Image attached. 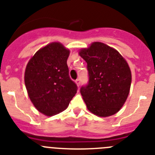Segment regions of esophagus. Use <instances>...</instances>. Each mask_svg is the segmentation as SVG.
I'll use <instances>...</instances> for the list:
<instances>
[{"label":"esophagus","mask_w":155,"mask_h":155,"mask_svg":"<svg viewBox=\"0 0 155 155\" xmlns=\"http://www.w3.org/2000/svg\"><path fill=\"white\" fill-rule=\"evenodd\" d=\"M80 83H81V81H80V79H77L76 80V83L77 84L78 87H79V85H80Z\"/></svg>","instance_id":"esophagus-1"}]
</instances>
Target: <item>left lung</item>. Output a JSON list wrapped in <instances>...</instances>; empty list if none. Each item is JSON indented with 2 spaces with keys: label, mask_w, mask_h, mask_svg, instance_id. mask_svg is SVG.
I'll return each mask as SVG.
<instances>
[{
  "label": "left lung",
  "mask_w": 155,
  "mask_h": 155,
  "mask_svg": "<svg viewBox=\"0 0 155 155\" xmlns=\"http://www.w3.org/2000/svg\"><path fill=\"white\" fill-rule=\"evenodd\" d=\"M79 55L87 63L89 81L80 93L87 108L94 115H115L126 102L132 76L128 63L116 50L101 42L82 49Z\"/></svg>",
  "instance_id": "8db88e82"
}]
</instances>
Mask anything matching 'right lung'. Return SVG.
<instances>
[{
	"instance_id": "right-lung-1",
	"label": "right lung",
	"mask_w": 155,
	"mask_h": 155,
	"mask_svg": "<svg viewBox=\"0 0 155 155\" xmlns=\"http://www.w3.org/2000/svg\"><path fill=\"white\" fill-rule=\"evenodd\" d=\"M69 51L60 43L48 44L33 55L25 71V84L31 101L40 112L52 116L61 112L77 92L69 77Z\"/></svg>"
}]
</instances>
